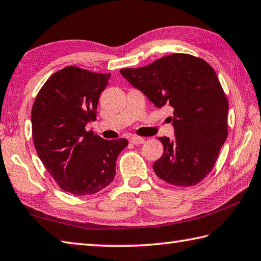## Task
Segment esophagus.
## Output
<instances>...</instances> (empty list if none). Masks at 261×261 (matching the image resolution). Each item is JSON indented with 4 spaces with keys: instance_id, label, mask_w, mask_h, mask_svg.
<instances>
[{
    "instance_id": "obj_1",
    "label": "esophagus",
    "mask_w": 261,
    "mask_h": 261,
    "mask_svg": "<svg viewBox=\"0 0 261 261\" xmlns=\"http://www.w3.org/2000/svg\"><path fill=\"white\" fill-rule=\"evenodd\" d=\"M129 141H130L131 144H134V145H141V144L145 143V139L141 138V137L134 136V137H131V138L129 139Z\"/></svg>"
}]
</instances>
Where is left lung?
I'll list each match as a JSON object with an SVG mask.
<instances>
[{
	"instance_id": "obj_1",
	"label": "left lung",
	"mask_w": 261,
	"mask_h": 261,
	"mask_svg": "<svg viewBox=\"0 0 261 261\" xmlns=\"http://www.w3.org/2000/svg\"><path fill=\"white\" fill-rule=\"evenodd\" d=\"M121 74L156 107L173 108L176 137L159 138L164 151L153 164L156 176L180 187L202 181L228 135V100L215 69L197 57L173 54Z\"/></svg>"
}]
</instances>
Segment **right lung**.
<instances>
[{
    "mask_svg": "<svg viewBox=\"0 0 261 261\" xmlns=\"http://www.w3.org/2000/svg\"><path fill=\"white\" fill-rule=\"evenodd\" d=\"M111 74L67 66L51 75L32 108L37 155L58 186L77 196L91 195L115 177L117 156L127 140H105L85 130L97 117L99 96Z\"/></svg>",
    "mask_w": 261,
    "mask_h": 261,
    "instance_id": "1",
    "label": "right lung"
}]
</instances>
